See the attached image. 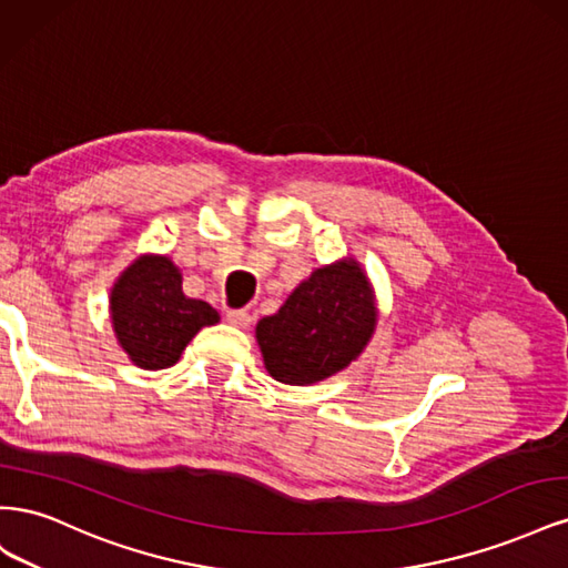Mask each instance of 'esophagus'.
I'll use <instances>...</instances> for the list:
<instances>
[{"mask_svg": "<svg viewBox=\"0 0 568 568\" xmlns=\"http://www.w3.org/2000/svg\"><path fill=\"white\" fill-rule=\"evenodd\" d=\"M225 317L230 324L239 326V329H246V326H251V322H253V317L246 311H227Z\"/></svg>", "mask_w": 568, "mask_h": 568, "instance_id": "esophagus-1", "label": "esophagus"}]
</instances>
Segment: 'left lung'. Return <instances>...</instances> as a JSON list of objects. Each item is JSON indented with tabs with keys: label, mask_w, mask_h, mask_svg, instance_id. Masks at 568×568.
Returning <instances> with one entry per match:
<instances>
[{
	"label": "left lung",
	"mask_w": 568,
	"mask_h": 568,
	"mask_svg": "<svg viewBox=\"0 0 568 568\" xmlns=\"http://www.w3.org/2000/svg\"><path fill=\"white\" fill-rule=\"evenodd\" d=\"M376 326L367 274L353 257L317 267L277 315L255 326L265 369L288 386L317 384L346 369Z\"/></svg>",
	"instance_id": "1"
}]
</instances>
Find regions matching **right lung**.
<instances>
[{"label": "right lung", "instance_id": "1", "mask_svg": "<svg viewBox=\"0 0 568 568\" xmlns=\"http://www.w3.org/2000/svg\"><path fill=\"white\" fill-rule=\"evenodd\" d=\"M111 320L120 348L136 367H173L203 326L220 322L213 305L186 298L182 274L165 255H140L111 288Z\"/></svg>", "mask_w": 568, "mask_h": 568}]
</instances>
